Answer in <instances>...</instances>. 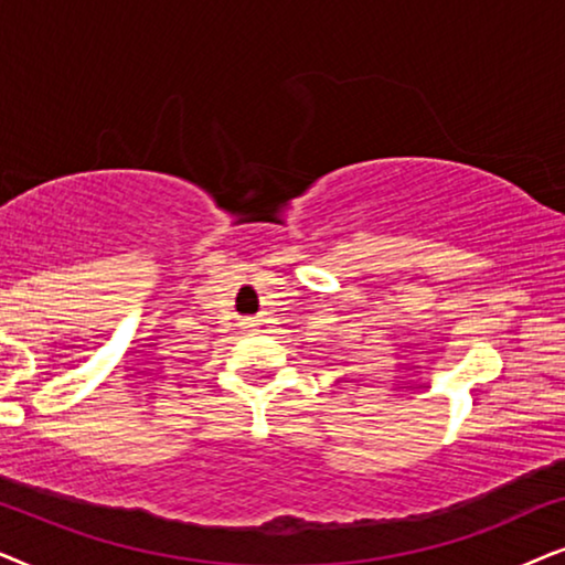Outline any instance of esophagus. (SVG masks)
<instances>
[{"instance_id":"1","label":"esophagus","mask_w":565,"mask_h":565,"mask_svg":"<svg viewBox=\"0 0 565 565\" xmlns=\"http://www.w3.org/2000/svg\"><path fill=\"white\" fill-rule=\"evenodd\" d=\"M245 326H260L258 318H245Z\"/></svg>"}]
</instances>
